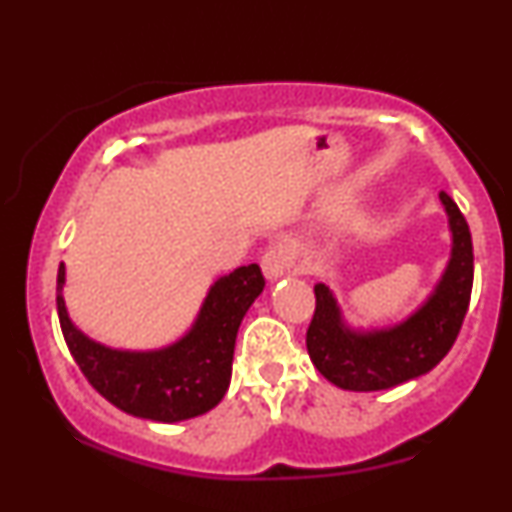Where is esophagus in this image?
Returning <instances> with one entry per match:
<instances>
[{
    "instance_id": "34e87169",
    "label": "esophagus",
    "mask_w": 512,
    "mask_h": 512,
    "mask_svg": "<svg viewBox=\"0 0 512 512\" xmlns=\"http://www.w3.org/2000/svg\"><path fill=\"white\" fill-rule=\"evenodd\" d=\"M293 260H296V255H293L291 245L274 243L272 248H267V252L262 255V272L269 281H276L289 272L293 267Z\"/></svg>"
}]
</instances>
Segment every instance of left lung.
<instances>
[{
	"label": "left lung",
	"mask_w": 512,
	"mask_h": 512,
	"mask_svg": "<svg viewBox=\"0 0 512 512\" xmlns=\"http://www.w3.org/2000/svg\"><path fill=\"white\" fill-rule=\"evenodd\" d=\"M452 236L445 272L419 308L380 330H351L327 284H315V315L305 334L310 361L342 390L375 392L426 375L460 334L474 281L472 233L457 204L440 192Z\"/></svg>",
	"instance_id": "left-lung-1"
}]
</instances>
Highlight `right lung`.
Masks as SVG:
<instances>
[{"instance_id":"1","label":"right lung","mask_w":512,"mask_h":512,"mask_svg":"<svg viewBox=\"0 0 512 512\" xmlns=\"http://www.w3.org/2000/svg\"><path fill=\"white\" fill-rule=\"evenodd\" d=\"M264 289L257 264L238 267L209 286L197 320L178 342L151 351L110 349L93 342L64 305V262L57 272V315L76 366L117 409L139 419L175 424L207 414L231 383L238 327Z\"/></svg>"}]
</instances>
